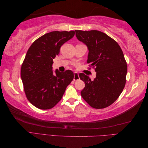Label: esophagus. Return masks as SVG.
<instances>
[{"mask_svg":"<svg viewBox=\"0 0 148 148\" xmlns=\"http://www.w3.org/2000/svg\"><path fill=\"white\" fill-rule=\"evenodd\" d=\"M79 75L77 72H75L74 73V77H73V80L74 81H77V80L79 79Z\"/></svg>","mask_w":148,"mask_h":148,"instance_id":"obj_1","label":"esophagus"}]
</instances>
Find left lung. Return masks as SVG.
<instances>
[{
    "label": "left lung",
    "instance_id": "obj_1",
    "mask_svg": "<svg viewBox=\"0 0 148 148\" xmlns=\"http://www.w3.org/2000/svg\"><path fill=\"white\" fill-rule=\"evenodd\" d=\"M76 36L88 49L87 63L95 68L94 80L84 73L79 77L85 83L82 97L95 109L111 105L122 93L126 83L127 65L118 43L97 30H75Z\"/></svg>",
    "mask_w": 148,
    "mask_h": 148
}]
</instances>
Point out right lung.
I'll use <instances>...</instances> for the list:
<instances>
[{
  "mask_svg": "<svg viewBox=\"0 0 148 148\" xmlns=\"http://www.w3.org/2000/svg\"><path fill=\"white\" fill-rule=\"evenodd\" d=\"M74 31H52L31 44L21 69V78L28 101L40 109H50L59 102L73 79L72 71H53V59L63 44L72 38Z\"/></svg>",
  "mask_w": 148,
  "mask_h": 148,
  "instance_id": "1",
  "label": "right lung"
}]
</instances>
